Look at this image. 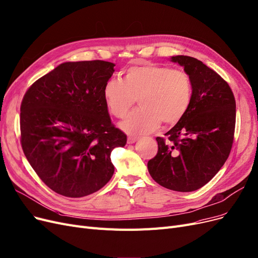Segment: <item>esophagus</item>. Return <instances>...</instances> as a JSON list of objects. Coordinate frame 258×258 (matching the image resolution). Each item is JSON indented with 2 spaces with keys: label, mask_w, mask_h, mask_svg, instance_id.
I'll return each mask as SVG.
<instances>
[{
  "label": "esophagus",
  "mask_w": 258,
  "mask_h": 258,
  "mask_svg": "<svg viewBox=\"0 0 258 258\" xmlns=\"http://www.w3.org/2000/svg\"><path fill=\"white\" fill-rule=\"evenodd\" d=\"M137 140H138L137 137H128L127 138V143L128 144H133V143H135Z\"/></svg>",
  "instance_id": "34e87169"
}]
</instances>
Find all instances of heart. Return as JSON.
Listing matches in <instances>:
<instances>
[{
    "mask_svg": "<svg viewBox=\"0 0 258 258\" xmlns=\"http://www.w3.org/2000/svg\"><path fill=\"white\" fill-rule=\"evenodd\" d=\"M192 81L183 72L157 64L132 66L122 80L111 78L103 88L108 110L117 118L124 117L139 98L141 107L120 122V128L132 136L156 131L180 121L191 105Z\"/></svg>",
    "mask_w": 258,
    "mask_h": 258,
    "instance_id": "1",
    "label": "heart"
}]
</instances>
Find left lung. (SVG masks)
Returning <instances> with one entry per match:
<instances>
[{
  "mask_svg": "<svg viewBox=\"0 0 258 258\" xmlns=\"http://www.w3.org/2000/svg\"><path fill=\"white\" fill-rule=\"evenodd\" d=\"M170 60L192 81L191 105L183 118L157 137L158 153L148 162L154 180L177 192L207 184L228 159L234 137L236 104L229 84L201 61L187 55Z\"/></svg>",
  "mask_w": 258,
  "mask_h": 258,
  "instance_id": "8db88e82",
  "label": "left lung"
}]
</instances>
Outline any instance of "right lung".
<instances>
[{
  "instance_id": "1",
  "label": "right lung",
  "mask_w": 258,
  "mask_h": 258,
  "mask_svg": "<svg viewBox=\"0 0 258 258\" xmlns=\"http://www.w3.org/2000/svg\"><path fill=\"white\" fill-rule=\"evenodd\" d=\"M111 62H65L40 78L21 104V143L41 180L79 198L102 188L114 174L110 153L126 135L111 123L103 97Z\"/></svg>"
}]
</instances>
